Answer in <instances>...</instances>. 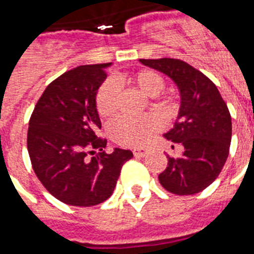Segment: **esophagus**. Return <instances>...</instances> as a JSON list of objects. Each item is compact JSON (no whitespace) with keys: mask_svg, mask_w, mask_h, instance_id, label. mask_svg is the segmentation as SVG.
<instances>
[{"mask_svg":"<svg viewBox=\"0 0 254 254\" xmlns=\"http://www.w3.org/2000/svg\"><path fill=\"white\" fill-rule=\"evenodd\" d=\"M146 154L147 149H145V147H135V149H133V155L137 157V158H142V157H145Z\"/></svg>","mask_w":254,"mask_h":254,"instance_id":"1","label":"esophagus"}]
</instances>
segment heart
I'll use <instances>...</instances> for the list:
<instances>
[{
  "label": "heart",
  "mask_w": 254,
  "mask_h": 254,
  "mask_svg": "<svg viewBox=\"0 0 254 254\" xmlns=\"http://www.w3.org/2000/svg\"><path fill=\"white\" fill-rule=\"evenodd\" d=\"M127 81L139 92L149 97L159 95L165 88L163 77L151 69H141L127 77ZM117 105V89L113 81H105L97 92L96 108L101 117H109L113 115ZM158 129V121L151 117L141 119H127L119 117L109 124L108 131L111 138L123 146H138L142 145L149 135Z\"/></svg>",
  "instance_id": "heart-1"
}]
</instances>
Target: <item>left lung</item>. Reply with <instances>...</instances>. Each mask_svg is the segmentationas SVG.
<instances>
[{
  "instance_id": "obj_1",
  "label": "left lung",
  "mask_w": 254,
  "mask_h": 254,
  "mask_svg": "<svg viewBox=\"0 0 254 254\" xmlns=\"http://www.w3.org/2000/svg\"><path fill=\"white\" fill-rule=\"evenodd\" d=\"M139 62L169 76L181 93L177 121L163 137L183 151L175 158L167 155L159 183L177 195L200 192L219 177L228 158L232 138L228 107L216 85L189 63L171 58Z\"/></svg>"
}]
</instances>
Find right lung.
<instances>
[{
  "label": "right lung",
  "mask_w": 254,
  "mask_h": 254,
  "mask_svg": "<svg viewBox=\"0 0 254 254\" xmlns=\"http://www.w3.org/2000/svg\"><path fill=\"white\" fill-rule=\"evenodd\" d=\"M111 64L80 65L61 75L47 85L30 117L27 150L34 173L65 204L91 207L107 200L123 165L133 157L119 147L108 154L107 139L99 137L96 95Z\"/></svg>",
  "instance_id": "obj_1"
}]
</instances>
